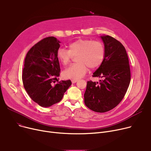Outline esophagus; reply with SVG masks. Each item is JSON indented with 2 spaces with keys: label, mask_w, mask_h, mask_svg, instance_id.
I'll return each instance as SVG.
<instances>
[{
  "label": "esophagus",
  "mask_w": 151,
  "mask_h": 151,
  "mask_svg": "<svg viewBox=\"0 0 151 151\" xmlns=\"http://www.w3.org/2000/svg\"><path fill=\"white\" fill-rule=\"evenodd\" d=\"M76 82H77V80H71V83H72L73 84H74V83H75Z\"/></svg>",
  "instance_id": "34e87169"
}]
</instances>
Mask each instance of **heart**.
<instances>
[{
  "instance_id": "b5f03b06",
  "label": "heart",
  "mask_w": 151,
  "mask_h": 151,
  "mask_svg": "<svg viewBox=\"0 0 151 151\" xmlns=\"http://www.w3.org/2000/svg\"><path fill=\"white\" fill-rule=\"evenodd\" d=\"M69 50L60 47L57 51L56 56L63 65H67L72 55H76L77 63L71 65L63 72L67 79L78 80L83 77L88 70V67L93 69L99 67L104 60L105 47L99 41L80 38L71 43Z\"/></svg>"
}]
</instances>
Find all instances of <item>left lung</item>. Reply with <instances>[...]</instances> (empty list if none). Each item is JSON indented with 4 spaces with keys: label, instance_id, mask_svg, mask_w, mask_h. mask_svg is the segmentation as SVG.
I'll return each instance as SVG.
<instances>
[{
    "label": "left lung",
    "instance_id": "obj_1",
    "mask_svg": "<svg viewBox=\"0 0 151 151\" xmlns=\"http://www.w3.org/2000/svg\"><path fill=\"white\" fill-rule=\"evenodd\" d=\"M105 47V57L93 77L102 78L99 83H87L84 104L90 109L105 113L122 101L130 82V69L127 54L122 44L114 38L101 36Z\"/></svg>",
    "mask_w": 151,
    "mask_h": 151
}]
</instances>
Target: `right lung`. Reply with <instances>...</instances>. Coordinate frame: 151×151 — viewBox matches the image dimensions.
Instances as JSON below:
<instances>
[{
  "instance_id": "obj_1",
  "label": "right lung",
  "mask_w": 151,
  "mask_h": 151,
  "mask_svg": "<svg viewBox=\"0 0 151 151\" xmlns=\"http://www.w3.org/2000/svg\"><path fill=\"white\" fill-rule=\"evenodd\" d=\"M60 43L54 37L45 38L31 47L24 60V87L32 100L42 107L59 102L71 85L70 80L59 81L60 68L56 52Z\"/></svg>"
}]
</instances>
